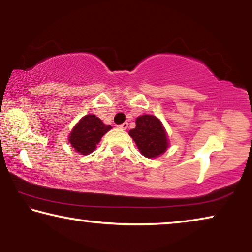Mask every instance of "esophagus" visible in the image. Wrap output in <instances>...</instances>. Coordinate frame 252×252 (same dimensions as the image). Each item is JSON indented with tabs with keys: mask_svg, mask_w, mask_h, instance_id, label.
<instances>
[{
	"mask_svg": "<svg viewBox=\"0 0 252 252\" xmlns=\"http://www.w3.org/2000/svg\"><path fill=\"white\" fill-rule=\"evenodd\" d=\"M127 122H125V123H122V125H120V126H118V127L119 129H121V130H126L127 129Z\"/></svg>",
	"mask_w": 252,
	"mask_h": 252,
	"instance_id": "obj_1",
	"label": "esophagus"
}]
</instances>
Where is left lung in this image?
Instances as JSON below:
<instances>
[{
  "label": "left lung",
  "instance_id": "obj_1",
  "mask_svg": "<svg viewBox=\"0 0 252 252\" xmlns=\"http://www.w3.org/2000/svg\"><path fill=\"white\" fill-rule=\"evenodd\" d=\"M129 134L138 147L139 151L148 159L160 157L169 148V138L163 125L151 114H142L136 118L135 127Z\"/></svg>",
  "mask_w": 252,
  "mask_h": 252
}]
</instances>
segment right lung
Instances as JSON below:
<instances>
[{"label":"right lung","instance_id":"1","mask_svg":"<svg viewBox=\"0 0 252 252\" xmlns=\"http://www.w3.org/2000/svg\"><path fill=\"white\" fill-rule=\"evenodd\" d=\"M111 129L112 126L104 125L94 114H87L71 130L69 142L76 152L87 156L95 150L102 136Z\"/></svg>","mask_w":252,"mask_h":252}]
</instances>
